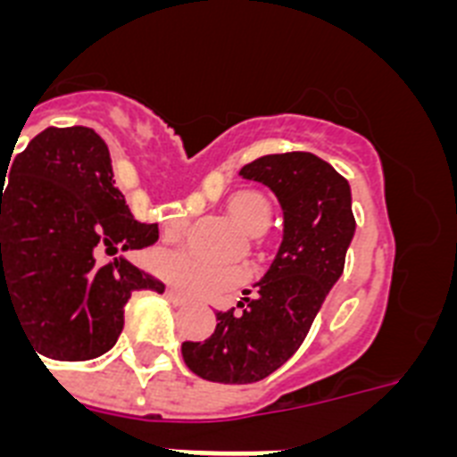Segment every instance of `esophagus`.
<instances>
[{
  "label": "esophagus",
  "mask_w": 457,
  "mask_h": 457,
  "mask_svg": "<svg viewBox=\"0 0 457 457\" xmlns=\"http://www.w3.org/2000/svg\"><path fill=\"white\" fill-rule=\"evenodd\" d=\"M164 295H167V300L173 302V304H185V302H187L176 288H167V293H164Z\"/></svg>",
  "instance_id": "1"
}]
</instances>
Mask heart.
Segmentation results:
<instances>
[{"instance_id":"heart-1","label":"heart","mask_w":457,"mask_h":457,"mask_svg":"<svg viewBox=\"0 0 457 457\" xmlns=\"http://www.w3.org/2000/svg\"><path fill=\"white\" fill-rule=\"evenodd\" d=\"M226 212L249 236H261L270 224L268 201L256 192L233 194L226 204ZM183 233V220H169L164 224L167 240H180ZM153 268L192 300H224L247 278V270H215L187 252H160Z\"/></svg>"}]
</instances>
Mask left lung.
<instances>
[{"label": "left lung", "mask_w": 457, "mask_h": 457, "mask_svg": "<svg viewBox=\"0 0 457 457\" xmlns=\"http://www.w3.org/2000/svg\"><path fill=\"white\" fill-rule=\"evenodd\" d=\"M240 176L277 194L284 240L256 293L245 290L237 309L217 311L212 337L183 343L187 369L221 385L258 382L297 353L354 236L348 180L313 153L263 155Z\"/></svg>", "instance_id": "left-lung-1"}]
</instances>
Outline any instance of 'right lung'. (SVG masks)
I'll return each mask as SVG.
<instances>
[{
  "mask_svg": "<svg viewBox=\"0 0 457 457\" xmlns=\"http://www.w3.org/2000/svg\"><path fill=\"white\" fill-rule=\"evenodd\" d=\"M112 179L107 144L72 125L36 135L0 187V306L13 309L36 354L100 357L123 329L130 295L164 293L125 258L100 261L157 242V224L137 221Z\"/></svg>",
  "mask_w": 457,
  "mask_h": 457,
  "instance_id": "1",
  "label": "right lung"
}]
</instances>
